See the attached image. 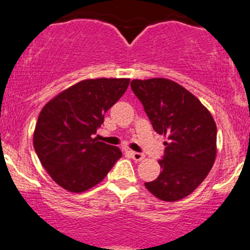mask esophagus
Wrapping results in <instances>:
<instances>
[{"label":"esophagus","instance_id":"1","mask_svg":"<svg viewBox=\"0 0 250 250\" xmlns=\"http://www.w3.org/2000/svg\"><path fill=\"white\" fill-rule=\"evenodd\" d=\"M130 156L132 157L133 161H136V162H140L144 159V155H143V153L134 152V151H130Z\"/></svg>","mask_w":250,"mask_h":250}]
</instances>
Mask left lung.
Here are the masks:
<instances>
[{
	"label": "left lung",
	"instance_id": "obj_1",
	"mask_svg": "<svg viewBox=\"0 0 250 250\" xmlns=\"http://www.w3.org/2000/svg\"><path fill=\"white\" fill-rule=\"evenodd\" d=\"M131 88L144 106L157 133L167 136L161 173L145 183L167 202L187 197L208 176L216 158V128L211 113L188 89L164 78L134 79Z\"/></svg>",
	"mask_w": 250,
	"mask_h": 250
}]
</instances>
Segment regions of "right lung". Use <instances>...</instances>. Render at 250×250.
Listing matches in <instances>:
<instances>
[{
  "label": "right lung",
  "mask_w": 250,
  "mask_h": 250,
  "mask_svg": "<svg viewBox=\"0 0 250 250\" xmlns=\"http://www.w3.org/2000/svg\"><path fill=\"white\" fill-rule=\"evenodd\" d=\"M128 83L125 78L83 80L41 110L33 137L35 152L53 181L67 191L83 192L97 186L122 157L119 147L92 136Z\"/></svg>",
  "instance_id": "right-lung-1"
}]
</instances>
